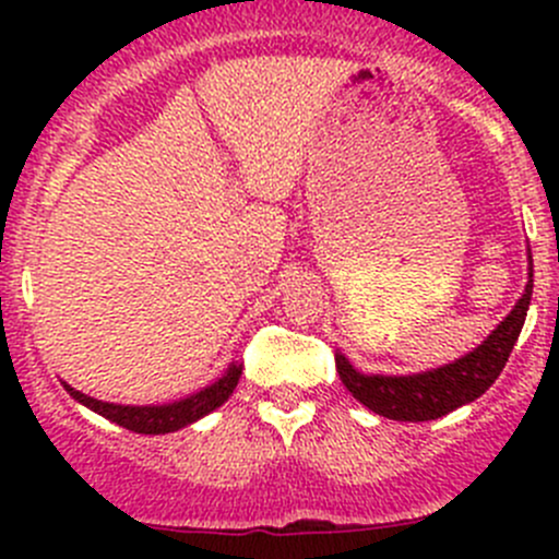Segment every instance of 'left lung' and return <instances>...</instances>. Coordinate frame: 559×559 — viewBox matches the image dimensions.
Instances as JSON below:
<instances>
[{"mask_svg":"<svg viewBox=\"0 0 559 559\" xmlns=\"http://www.w3.org/2000/svg\"><path fill=\"white\" fill-rule=\"evenodd\" d=\"M530 297H533V257L527 248V284L511 313L478 343L473 352L441 368L421 370L408 376L362 373L346 359V354L335 352V368L343 386L373 414L394 421H430L452 414L460 405L481 397L503 373L509 354L514 348L527 316Z\"/></svg>","mask_w":559,"mask_h":559,"instance_id":"left-lung-1","label":"left lung"}]
</instances>
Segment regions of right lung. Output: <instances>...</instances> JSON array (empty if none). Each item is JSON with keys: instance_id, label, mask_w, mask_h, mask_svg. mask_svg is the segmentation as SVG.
Segmentation results:
<instances>
[{"instance_id": "obj_1", "label": "right lung", "mask_w": 559, "mask_h": 559, "mask_svg": "<svg viewBox=\"0 0 559 559\" xmlns=\"http://www.w3.org/2000/svg\"><path fill=\"white\" fill-rule=\"evenodd\" d=\"M240 373H243V365L233 362L222 373V379H216L213 384L202 386L200 392L186 394V397L175 400V403H162V405H121V403H105V400L88 397V394L72 389L67 381V392L72 400H78L81 405L92 408L94 414L105 416V419L116 421L118 427H127L132 432H143V436H165V432H175L186 425H194L197 419L207 416L211 411H216L218 405H224L229 400V394L238 386Z\"/></svg>"}]
</instances>
